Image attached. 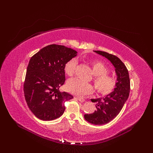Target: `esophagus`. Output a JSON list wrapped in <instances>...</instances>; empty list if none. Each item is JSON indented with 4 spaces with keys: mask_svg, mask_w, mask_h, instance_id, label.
<instances>
[{
    "mask_svg": "<svg viewBox=\"0 0 153 153\" xmlns=\"http://www.w3.org/2000/svg\"><path fill=\"white\" fill-rule=\"evenodd\" d=\"M76 98L78 99V101H80V102H84V101H85L84 98H83L82 97H77Z\"/></svg>",
    "mask_w": 153,
    "mask_h": 153,
    "instance_id": "esophagus-1",
    "label": "esophagus"
}]
</instances>
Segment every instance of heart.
Here are the masks:
<instances>
[{
    "instance_id": "obj_1",
    "label": "heart",
    "mask_w": 153,
    "mask_h": 153,
    "mask_svg": "<svg viewBox=\"0 0 153 153\" xmlns=\"http://www.w3.org/2000/svg\"><path fill=\"white\" fill-rule=\"evenodd\" d=\"M90 64L94 74L93 82L96 91L102 94H108L114 91L117 85V80L115 76L108 74L109 69L105 63L98 59H91ZM77 65V60L72 59L66 62L64 71L67 75H74ZM67 89L76 95L90 94L93 91V86L90 83L83 82L79 78H72L66 84Z\"/></svg>"
}]
</instances>
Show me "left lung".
Wrapping results in <instances>:
<instances>
[{
    "label": "left lung",
    "instance_id": "obj_1",
    "mask_svg": "<svg viewBox=\"0 0 153 153\" xmlns=\"http://www.w3.org/2000/svg\"><path fill=\"white\" fill-rule=\"evenodd\" d=\"M94 52L112 62L117 76V85L114 91L104 98L92 99V102L96 103V110L93 113L84 115L87 121L96 125H101L112 121L121 112L128 98L130 81L128 69L120 59L114 55L102 51Z\"/></svg>",
    "mask_w": 153,
    "mask_h": 153
}]
</instances>
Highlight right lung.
<instances>
[{"label": "right lung", "mask_w": 153, "mask_h": 153, "mask_svg": "<svg viewBox=\"0 0 153 153\" xmlns=\"http://www.w3.org/2000/svg\"><path fill=\"white\" fill-rule=\"evenodd\" d=\"M77 52L62 45H50L32 56L27 66L24 84L27 105L36 117L52 121L65 110L64 102L73 97L59 87L65 82L64 66Z\"/></svg>", "instance_id": "obj_1"}]
</instances>
